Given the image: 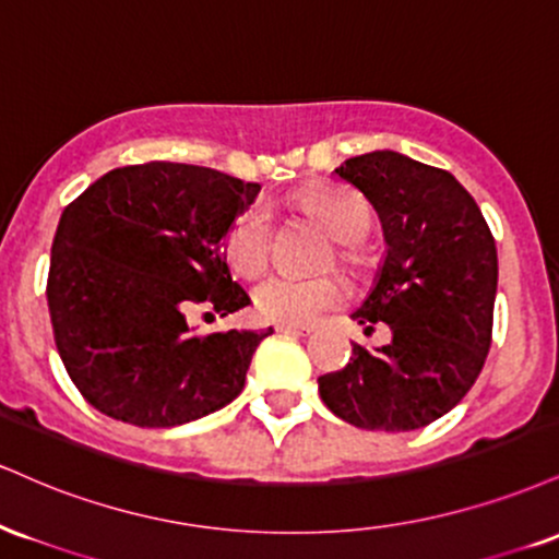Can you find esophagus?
Wrapping results in <instances>:
<instances>
[{"instance_id": "34e87169", "label": "esophagus", "mask_w": 559, "mask_h": 559, "mask_svg": "<svg viewBox=\"0 0 559 559\" xmlns=\"http://www.w3.org/2000/svg\"><path fill=\"white\" fill-rule=\"evenodd\" d=\"M274 330L282 332V334H308V332H311V326H306V324H277Z\"/></svg>"}]
</instances>
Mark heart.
I'll return each mask as SVG.
<instances>
[{"label": "heart", "instance_id": "obj_1", "mask_svg": "<svg viewBox=\"0 0 559 559\" xmlns=\"http://www.w3.org/2000/svg\"><path fill=\"white\" fill-rule=\"evenodd\" d=\"M337 242H358L371 229V209L358 193L343 186H319L298 199ZM272 216L264 203H253L235 216L225 235V253L242 277H259L269 264ZM347 298V285L340 277L298 280L274 274L253 290V308L264 321L277 324H311L321 313Z\"/></svg>", "mask_w": 559, "mask_h": 559}]
</instances>
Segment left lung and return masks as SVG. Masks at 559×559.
<instances>
[{
    "mask_svg": "<svg viewBox=\"0 0 559 559\" xmlns=\"http://www.w3.org/2000/svg\"><path fill=\"white\" fill-rule=\"evenodd\" d=\"M371 203L386 253L353 319L384 321L390 345L353 343L345 369L319 377L334 416L369 431H411L455 408L491 345L497 246L474 195L444 169L371 151L334 169Z\"/></svg>",
    "mask_w": 559,
    "mask_h": 559,
    "instance_id": "1",
    "label": "left lung"
}]
</instances>
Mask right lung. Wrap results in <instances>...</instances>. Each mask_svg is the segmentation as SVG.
<instances>
[{
	"instance_id": "add662e5",
	"label": "right lung",
	"mask_w": 559,
	"mask_h": 559,
	"mask_svg": "<svg viewBox=\"0 0 559 559\" xmlns=\"http://www.w3.org/2000/svg\"><path fill=\"white\" fill-rule=\"evenodd\" d=\"M259 190L209 167L148 162L98 177L59 216L51 330L72 384L104 416L167 429L240 395L272 326L195 334L188 311L227 317L251 304L222 246Z\"/></svg>"
}]
</instances>
